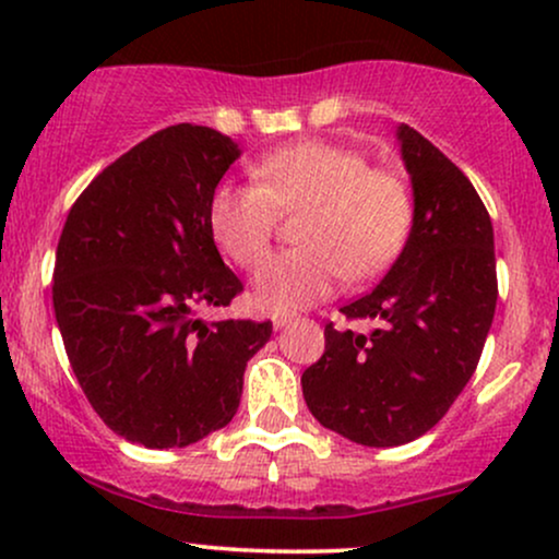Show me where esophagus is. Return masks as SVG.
<instances>
[{"label":"esophagus","instance_id":"1","mask_svg":"<svg viewBox=\"0 0 559 559\" xmlns=\"http://www.w3.org/2000/svg\"><path fill=\"white\" fill-rule=\"evenodd\" d=\"M294 318H297V316H294V312H275V316H273V325H275V329H284V325L292 323Z\"/></svg>","mask_w":559,"mask_h":559}]
</instances>
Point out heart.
Here are the masks:
<instances>
[{
	"instance_id": "heart-1",
	"label": "heart",
	"mask_w": 559,
	"mask_h": 559,
	"mask_svg": "<svg viewBox=\"0 0 559 559\" xmlns=\"http://www.w3.org/2000/svg\"><path fill=\"white\" fill-rule=\"evenodd\" d=\"M254 178L217 186L207 221L217 247L252 271L271 252L278 215L301 213V247L275 254L254 278V301L265 310H297L329 297L346 275L365 281L386 271L413 230L407 181L333 141L281 146L254 165Z\"/></svg>"
}]
</instances>
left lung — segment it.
Instances as JSON below:
<instances>
[{
	"mask_svg": "<svg viewBox=\"0 0 559 559\" xmlns=\"http://www.w3.org/2000/svg\"><path fill=\"white\" fill-rule=\"evenodd\" d=\"M413 181L409 239L346 320H383L373 333L325 325V352L301 373L320 426L362 447L415 441L447 415L476 373L497 307L491 217L467 176L415 128L400 126Z\"/></svg>",
	"mask_w": 559,
	"mask_h": 559,
	"instance_id": "8db88e82",
	"label": "left lung"
}]
</instances>
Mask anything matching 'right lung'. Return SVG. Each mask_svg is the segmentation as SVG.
<instances>
[{"mask_svg":"<svg viewBox=\"0 0 559 559\" xmlns=\"http://www.w3.org/2000/svg\"><path fill=\"white\" fill-rule=\"evenodd\" d=\"M239 155L215 128H163L107 165L68 213L55 318L86 400L133 444L189 447L228 426L243 368L273 333L271 320L199 318L243 288L207 221Z\"/></svg>","mask_w":559,"mask_h":559,"instance_id":"1","label":"right lung"}]
</instances>
